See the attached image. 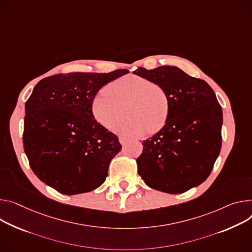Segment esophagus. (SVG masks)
I'll list each match as a JSON object with an SVG mask.
<instances>
[{
	"mask_svg": "<svg viewBox=\"0 0 252 252\" xmlns=\"http://www.w3.org/2000/svg\"><path fill=\"white\" fill-rule=\"evenodd\" d=\"M119 140H120V143H121L122 145H125V144L127 142V139H126V138H124V136H120Z\"/></svg>",
	"mask_w": 252,
	"mask_h": 252,
	"instance_id": "esophagus-1",
	"label": "esophagus"
}]
</instances>
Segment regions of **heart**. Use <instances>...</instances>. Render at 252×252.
Segmentation results:
<instances>
[{"instance_id":"obj_1","label":"heart","mask_w":252,"mask_h":252,"mask_svg":"<svg viewBox=\"0 0 252 252\" xmlns=\"http://www.w3.org/2000/svg\"><path fill=\"white\" fill-rule=\"evenodd\" d=\"M91 101L93 117L106 129L116 127L123 120L126 106L128 118L116 131L124 136H142L154 133L166 125L169 116V99L165 89L149 79L129 74L104 87Z\"/></svg>"}]
</instances>
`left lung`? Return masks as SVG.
I'll list each match as a JSON object with an SVG mask.
<instances>
[{
  "label": "left lung",
  "mask_w": 252,
  "mask_h": 252,
  "mask_svg": "<svg viewBox=\"0 0 252 252\" xmlns=\"http://www.w3.org/2000/svg\"><path fill=\"white\" fill-rule=\"evenodd\" d=\"M161 85L168 95L166 125L144 141L138 173L152 189L181 194L208 178L221 150L222 108L210 85L176 66L132 72Z\"/></svg>",
  "instance_id": "8db88e82"
}]
</instances>
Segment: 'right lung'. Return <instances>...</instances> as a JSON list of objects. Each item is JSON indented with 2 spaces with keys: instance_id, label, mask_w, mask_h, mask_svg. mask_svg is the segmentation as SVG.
<instances>
[{
  "instance_id": "add662e5",
  "label": "right lung",
  "mask_w": 252,
  "mask_h": 252,
  "mask_svg": "<svg viewBox=\"0 0 252 252\" xmlns=\"http://www.w3.org/2000/svg\"><path fill=\"white\" fill-rule=\"evenodd\" d=\"M128 72L56 74L36 84L25 104L23 144L32 171L43 183L65 195L103 184L122 145L96 123L91 101L102 86Z\"/></svg>"
}]
</instances>
